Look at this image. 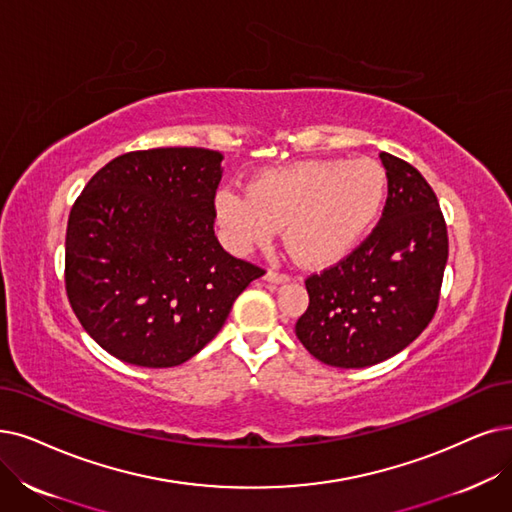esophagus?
<instances>
[{
    "label": "esophagus",
    "instance_id": "esophagus-1",
    "mask_svg": "<svg viewBox=\"0 0 512 512\" xmlns=\"http://www.w3.org/2000/svg\"><path fill=\"white\" fill-rule=\"evenodd\" d=\"M264 279H267V281H273V283H285V281H290V275H288V273H283V271L269 269V271H267V275H264Z\"/></svg>",
    "mask_w": 512,
    "mask_h": 512
}]
</instances>
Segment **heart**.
<instances>
[{"label":"heart","mask_w":512,"mask_h":512,"mask_svg":"<svg viewBox=\"0 0 512 512\" xmlns=\"http://www.w3.org/2000/svg\"><path fill=\"white\" fill-rule=\"evenodd\" d=\"M386 172L374 159H309L258 172L248 195H216V220L231 250L267 245L277 229L309 264L351 254L376 224L386 201Z\"/></svg>","instance_id":"heart-1"}]
</instances>
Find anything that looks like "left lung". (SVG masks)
Segmentation results:
<instances>
[{"mask_svg":"<svg viewBox=\"0 0 512 512\" xmlns=\"http://www.w3.org/2000/svg\"><path fill=\"white\" fill-rule=\"evenodd\" d=\"M388 195L382 218L357 248L306 277L309 309L296 336L315 359L367 367L403 351L433 321L447 262V227L431 185L380 153Z\"/></svg>","mask_w":512,"mask_h":512,"instance_id":"obj_1","label":"left lung"}]
</instances>
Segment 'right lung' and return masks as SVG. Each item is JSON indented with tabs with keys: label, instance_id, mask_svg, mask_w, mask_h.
<instances>
[{
	"label": "right lung",
	"instance_id": "obj_1",
	"mask_svg": "<svg viewBox=\"0 0 512 512\" xmlns=\"http://www.w3.org/2000/svg\"><path fill=\"white\" fill-rule=\"evenodd\" d=\"M220 161L201 147L130 151L75 199L65 288L79 323L113 357L140 367L189 361L264 275L214 235Z\"/></svg>",
	"mask_w": 512,
	"mask_h": 512
}]
</instances>
